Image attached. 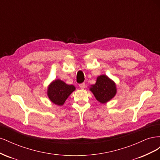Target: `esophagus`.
Instances as JSON below:
<instances>
[{
    "label": "esophagus",
    "instance_id": "obj_1",
    "mask_svg": "<svg viewBox=\"0 0 160 160\" xmlns=\"http://www.w3.org/2000/svg\"><path fill=\"white\" fill-rule=\"evenodd\" d=\"M79 88L81 89H83L85 88V83H83L79 85Z\"/></svg>",
    "mask_w": 160,
    "mask_h": 160
}]
</instances>
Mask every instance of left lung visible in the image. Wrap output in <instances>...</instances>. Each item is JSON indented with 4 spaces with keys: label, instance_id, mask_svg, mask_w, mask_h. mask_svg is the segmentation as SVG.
<instances>
[{
    "label": "left lung",
    "instance_id": "8db88e82",
    "mask_svg": "<svg viewBox=\"0 0 160 160\" xmlns=\"http://www.w3.org/2000/svg\"><path fill=\"white\" fill-rule=\"evenodd\" d=\"M89 90L95 99L102 104L108 103L117 93L115 83L105 75H101L97 77L96 83L91 85Z\"/></svg>",
    "mask_w": 160,
    "mask_h": 160
}]
</instances>
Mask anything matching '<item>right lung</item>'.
Instances as JSON below:
<instances>
[{"label":"right lung","mask_w":160,"mask_h":160,"mask_svg":"<svg viewBox=\"0 0 160 160\" xmlns=\"http://www.w3.org/2000/svg\"><path fill=\"white\" fill-rule=\"evenodd\" d=\"M75 90L72 85L65 83L63 81L55 79L48 85L47 96L52 103L57 105H63L66 99Z\"/></svg>","instance_id":"1"}]
</instances>
